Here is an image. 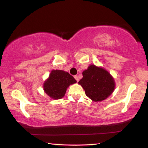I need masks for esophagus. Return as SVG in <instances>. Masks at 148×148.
Returning a JSON list of instances; mask_svg holds the SVG:
<instances>
[{
	"label": "esophagus",
	"mask_w": 148,
	"mask_h": 148,
	"mask_svg": "<svg viewBox=\"0 0 148 148\" xmlns=\"http://www.w3.org/2000/svg\"><path fill=\"white\" fill-rule=\"evenodd\" d=\"M74 78L76 79V80L77 82L79 81V78H78V77H77V76H74Z\"/></svg>",
	"instance_id": "1"
}]
</instances>
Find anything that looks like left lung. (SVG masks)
I'll return each instance as SVG.
<instances>
[{"label":"left lung","instance_id":"1","mask_svg":"<svg viewBox=\"0 0 148 148\" xmlns=\"http://www.w3.org/2000/svg\"><path fill=\"white\" fill-rule=\"evenodd\" d=\"M82 74L83 77L78 84L92 101L101 102L113 92L115 89L114 79L106 70L91 64Z\"/></svg>","mask_w":148,"mask_h":148}]
</instances>
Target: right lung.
Wrapping results in <instances>:
<instances>
[{
    "mask_svg": "<svg viewBox=\"0 0 148 148\" xmlns=\"http://www.w3.org/2000/svg\"><path fill=\"white\" fill-rule=\"evenodd\" d=\"M76 83V80L69 72L61 70H53L44 83V90L53 99L62 98L70 85Z\"/></svg>",
    "mask_w": 148,
    "mask_h": 148,
    "instance_id": "add662e5",
    "label": "right lung"
}]
</instances>
